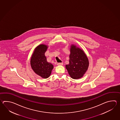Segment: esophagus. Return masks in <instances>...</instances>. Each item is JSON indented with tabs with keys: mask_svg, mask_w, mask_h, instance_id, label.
Instances as JSON below:
<instances>
[{
	"mask_svg": "<svg viewBox=\"0 0 120 120\" xmlns=\"http://www.w3.org/2000/svg\"><path fill=\"white\" fill-rule=\"evenodd\" d=\"M63 65V64L62 63H57V66H62Z\"/></svg>",
	"mask_w": 120,
	"mask_h": 120,
	"instance_id": "34e87169",
	"label": "esophagus"
}]
</instances>
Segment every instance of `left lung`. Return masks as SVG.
I'll list each match as a JSON object with an SVG mask.
<instances>
[{"instance_id": "1", "label": "left lung", "mask_w": 120, "mask_h": 120, "mask_svg": "<svg viewBox=\"0 0 120 120\" xmlns=\"http://www.w3.org/2000/svg\"><path fill=\"white\" fill-rule=\"evenodd\" d=\"M70 51L69 64L66 65V68L72 79H81L88 68V59L84 51L75 45L70 46Z\"/></svg>"}]
</instances>
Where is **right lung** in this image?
Wrapping results in <instances>:
<instances>
[{"label":"right lung","instance_id":"add662e5","mask_svg":"<svg viewBox=\"0 0 120 120\" xmlns=\"http://www.w3.org/2000/svg\"><path fill=\"white\" fill-rule=\"evenodd\" d=\"M48 46L41 44L34 49L30 59L32 69L36 74L43 79L48 78L50 76L54 68L53 64L47 61L45 56Z\"/></svg>","mask_w":120,"mask_h":120}]
</instances>
